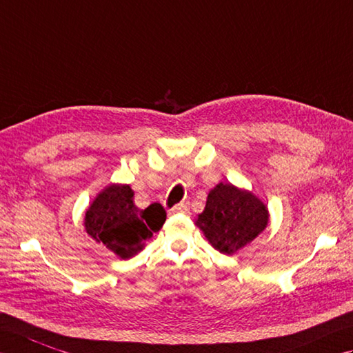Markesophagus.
Masks as SVG:
<instances>
[{
  "instance_id": "1",
  "label": "esophagus",
  "mask_w": 353,
  "mask_h": 353,
  "mask_svg": "<svg viewBox=\"0 0 353 353\" xmlns=\"http://www.w3.org/2000/svg\"><path fill=\"white\" fill-rule=\"evenodd\" d=\"M172 213H187L189 211V202H181L170 210Z\"/></svg>"
}]
</instances>
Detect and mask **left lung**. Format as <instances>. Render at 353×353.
Segmentation results:
<instances>
[{
    "label": "left lung",
    "mask_w": 353,
    "mask_h": 353,
    "mask_svg": "<svg viewBox=\"0 0 353 353\" xmlns=\"http://www.w3.org/2000/svg\"><path fill=\"white\" fill-rule=\"evenodd\" d=\"M269 223L268 207L254 193L232 184H217L208 193L196 225L211 246L232 255L249 245Z\"/></svg>",
    "instance_id": "8db88e82"
}]
</instances>
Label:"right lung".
Instances as JSON below:
<instances>
[{"label": "right lung", "instance_id": "1", "mask_svg": "<svg viewBox=\"0 0 353 353\" xmlns=\"http://www.w3.org/2000/svg\"><path fill=\"white\" fill-rule=\"evenodd\" d=\"M132 198L130 185L112 184L90 203L84 217L85 232L123 260L142 250L166 221L160 203L139 210Z\"/></svg>", "mask_w": 353, "mask_h": 353}]
</instances>
